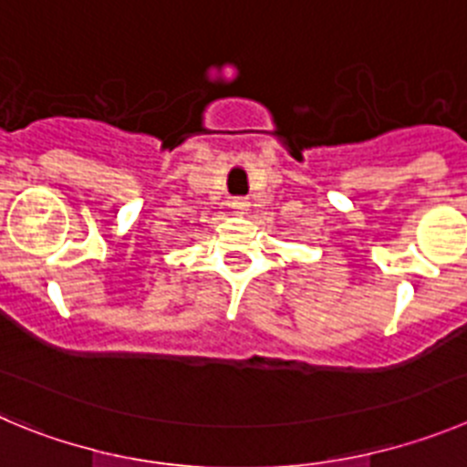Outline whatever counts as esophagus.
<instances>
[{"mask_svg": "<svg viewBox=\"0 0 467 467\" xmlns=\"http://www.w3.org/2000/svg\"><path fill=\"white\" fill-rule=\"evenodd\" d=\"M230 207H233L234 213H246V212H249L251 202L246 200V197H234L233 202H230Z\"/></svg>", "mask_w": 467, "mask_h": 467, "instance_id": "34e87169", "label": "esophagus"}]
</instances>
